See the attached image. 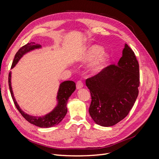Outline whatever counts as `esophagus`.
I'll list each match as a JSON object with an SVG mask.
<instances>
[{
	"label": "esophagus",
	"mask_w": 159,
	"mask_h": 159,
	"mask_svg": "<svg viewBox=\"0 0 159 159\" xmlns=\"http://www.w3.org/2000/svg\"><path fill=\"white\" fill-rule=\"evenodd\" d=\"M83 86H84V84H83V82L81 80H79L78 82H77V84H76V88H77V89H80L81 88H82Z\"/></svg>",
	"instance_id": "34e87169"
}]
</instances>
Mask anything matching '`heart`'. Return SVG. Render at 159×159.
<instances>
[{
    "label": "heart",
    "instance_id": "1",
    "mask_svg": "<svg viewBox=\"0 0 159 159\" xmlns=\"http://www.w3.org/2000/svg\"><path fill=\"white\" fill-rule=\"evenodd\" d=\"M102 51L103 48L102 46L98 45L91 46L81 56L80 60L88 61L98 56L97 59L91 64V70H97L99 66L108 58V54Z\"/></svg>",
    "mask_w": 159,
    "mask_h": 159
}]
</instances>
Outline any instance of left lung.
<instances>
[{"label":"left lung","instance_id":"obj_1","mask_svg":"<svg viewBox=\"0 0 159 159\" xmlns=\"http://www.w3.org/2000/svg\"><path fill=\"white\" fill-rule=\"evenodd\" d=\"M139 78L137 57L125 44L117 65H110L86 80L91 97L89 113L95 123L113 126L127 116L137 98Z\"/></svg>","mask_w":159,"mask_h":159}]
</instances>
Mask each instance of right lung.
<instances>
[{"label":"right lung","instance_id":"1","mask_svg":"<svg viewBox=\"0 0 159 159\" xmlns=\"http://www.w3.org/2000/svg\"><path fill=\"white\" fill-rule=\"evenodd\" d=\"M40 48H41V45L36 44L34 42L28 43L26 45L23 46L18 50L15 56H14L11 69L16 66L19 60L21 58L24 54H25L26 53L31 50ZM8 85L14 103L18 110V111L22 115V117L31 124L42 128H48L55 126L62 121V119L64 118L67 111H68L66 107L67 102H68V100L71 95L74 93V91L75 89V84L74 81H65L64 82H62L60 85L58 92H57V106L52 110V111L48 114H46L44 116L34 117L24 112L19 107L15 98H14L11 86V71H10V73L8 74Z\"/></svg>","mask_w":159,"mask_h":159}]
</instances>
